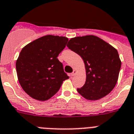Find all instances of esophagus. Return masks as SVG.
<instances>
[{
    "instance_id": "obj_1",
    "label": "esophagus",
    "mask_w": 134,
    "mask_h": 134,
    "mask_svg": "<svg viewBox=\"0 0 134 134\" xmlns=\"http://www.w3.org/2000/svg\"><path fill=\"white\" fill-rule=\"evenodd\" d=\"M76 74V71L74 70V71H73V72L71 73V76H74Z\"/></svg>"
}]
</instances>
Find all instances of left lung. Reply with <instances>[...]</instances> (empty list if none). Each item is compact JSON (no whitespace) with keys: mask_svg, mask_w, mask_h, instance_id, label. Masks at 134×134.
Returning a JSON list of instances; mask_svg holds the SVG:
<instances>
[{"mask_svg":"<svg viewBox=\"0 0 134 134\" xmlns=\"http://www.w3.org/2000/svg\"><path fill=\"white\" fill-rule=\"evenodd\" d=\"M67 46L84 60L86 81L77 91L89 100H98L116 86L121 67L118 51L108 42L93 35L77 36Z\"/></svg>","mask_w":134,"mask_h":134,"instance_id":"1","label":"left lung"}]
</instances>
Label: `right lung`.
<instances>
[{"label": "right lung", "mask_w": 134, "mask_h": 134, "mask_svg": "<svg viewBox=\"0 0 134 134\" xmlns=\"http://www.w3.org/2000/svg\"><path fill=\"white\" fill-rule=\"evenodd\" d=\"M67 41V37L46 35L22 49L16 63V73L20 86L30 97L49 100L69 78L57 58Z\"/></svg>", "instance_id": "obj_1"}]
</instances>
